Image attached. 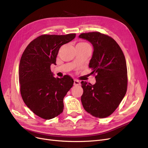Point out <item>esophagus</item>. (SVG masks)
Returning a JSON list of instances; mask_svg holds the SVG:
<instances>
[{
    "label": "esophagus",
    "mask_w": 148,
    "mask_h": 148,
    "mask_svg": "<svg viewBox=\"0 0 148 148\" xmlns=\"http://www.w3.org/2000/svg\"><path fill=\"white\" fill-rule=\"evenodd\" d=\"M74 86H79V85H80V82L77 80H74Z\"/></svg>",
    "instance_id": "esophagus-1"
}]
</instances>
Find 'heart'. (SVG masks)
Here are the masks:
<instances>
[{"instance_id": "obj_1", "label": "heart", "mask_w": 148, "mask_h": 148, "mask_svg": "<svg viewBox=\"0 0 148 148\" xmlns=\"http://www.w3.org/2000/svg\"><path fill=\"white\" fill-rule=\"evenodd\" d=\"M78 44H79V45H88V44H87V43H85V42H80V43H79Z\"/></svg>"}]
</instances>
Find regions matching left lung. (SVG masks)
I'll return each instance as SVG.
<instances>
[{"instance_id":"8db88e82","label":"left lung","mask_w":148,"mask_h":148,"mask_svg":"<svg viewBox=\"0 0 148 148\" xmlns=\"http://www.w3.org/2000/svg\"><path fill=\"white\" fill-rule=\"evenodd\" d=\"M79 37L94 48L89 67L96 74L95 84L82 82V105L88 113L104 118L112 114L125 97L127 68L124 54L113 39L98 32L84 33Z\"/></svg>"}]
</instances>
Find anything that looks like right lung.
Returning <instances> with one entry per match:
<instances>
[{"label": "right lung", "instance_id": "add662e5", "mask_svg": "<svg viewBox=\"0 0 148 148\" xmlns=\"http://www.w3.org/2000/svg\"><path fill=\"white\" fill-rule=\"evenodd\" d=\"M75 37V34L41 35L29 43L21 56L18 74L22 98L42 119H53L63 112L64 98L74 80L68 75L54 77L50 66L56 65L60 47Z\"/></svg>", "mask_w": 148, "mask_h": 148}]
</instances>
